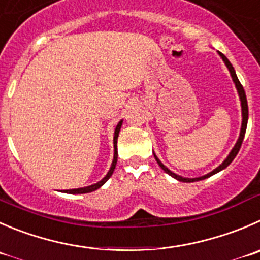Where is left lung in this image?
I'll use <instances>...</instances> for the list:
<instances>
[{
	"instance_id": "1",
	"label": "left lung",
	"mask_w": 260,
	"mask_h": 260,
	"mask_svg": "<svg viewBox=\"0 0 260 260\" xmlns=\"http://www.w3.org/2000/svg\"><path fill=\"white\" fill-rule=\"evenodd\" d=\"M218 54H219V56H221V57H222V60H223L224 65L227 66V69H229L230 74H231V76H232V80H234V83H235V86H236V89H237V93H239L240 101H241V112H243V123H241V130H240V137H239V139H237V142H236V144H235V147L232 148V150H231V152H230V154L227 155V158H226V159H224L223 162H222V165H219L218 167H217V169H214L213 171H212V172H209V174L204 175V176H200V177H194V179H189V177H182V176H179V175L174 174V172H172V171H170V170L167 169V167H166V166L163 165V163L160 162L159 159H158V158H157V155L154 154V158H155V160H157V163H158V165H159V167H160V169H162L163 171L166 172V174H169L170 176H172V177H174V179L179 180V181H181V182H194V181H199V180H204V179H207V177L212 176V175L217 174V172H219V171H222V170H224V169H226L227 166H229L230 163H231L232 160H234V158L236 157V154H237V153H239L240 148H241V144H243L244 137H245L246 126H248V116H249V110H248V101H246L245 90H244L243 85H241V83H240V81H239V79H237V76H236V73H235V69L232 68L231 62H230V61L227 60V57H226V56H224L223 53H221V52H218Z\"/></svg>"
}]
</instances>
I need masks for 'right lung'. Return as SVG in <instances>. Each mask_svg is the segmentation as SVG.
<instances>
[{
	"label": "right lung",
	"mask_w": 260,
	"mask_h": 260,
	"mask_svg": "<svg viewBox=\"0 0 260 260\" xmlns=\"http://www.w3.org/2000/svg\"><path fill=\"white\" fill-rule=\"evenodd\" d=\"M121 125H122V120L117 123L115 128V137H113V148H115V154H113V160H112V165H111V169L110 171L107 172L105 177H103L101 181H98L97 184H93L90 186H85V187H80V189H71V190H65V192H69V194H85V192H91L94 191V190L100 189L111 176H112L113 171H115V167H116V163H117V138H118V133H120V128Z\"/></svg>",
	"instance_id": "right-lung-1"
}]
</instances>
